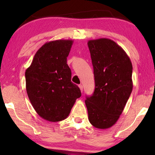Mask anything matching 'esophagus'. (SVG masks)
Listing matches in <instances>:
<instances>
[{
    "mask_svg": "<svg viewBox=\"0 0 155 155\" xmlns=\"http://www.w3.org/2000/svg\"><path fill=\"white\" fill-rule=\"evenodd\" d=\"M78 87H79L80 91H81V92H82V91H83V87H82V84H79V85H78Z\"/></svg>",
    "mask_w": 155,
    "mask_h": 155,
    "instance_id": "obj_1",
    "label": "esophagus"
}]
</instances>
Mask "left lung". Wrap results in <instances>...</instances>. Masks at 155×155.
<instances>
[{"label":"left lung","mask_w":155,"mask_h":155,"mask_svg":"<svg viewBox=\"0 0 155 155\" xmlns=\"http://www.w3.org/2000/svg\"><path fill=\"white\" fill-rule=\"evenodd\" d=\"M95 89L85 104L90 124L111 128L122 114L133 90V65L126 51L107 38L89 40Z\"/></svg>","instance_id":"8db88e82"}]
</instances>
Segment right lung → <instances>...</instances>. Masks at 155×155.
<instances>
[{
	"instance_id": "obj_1",
	"label": "right lung",
	"mask_w": 155,
	"mask_h": 155,
	"mask_svg": "<svg viewBox=\"0 0 155 155\" xmlns=\"http://www.w3.org/2000/svg\"><path fill=\"white\" fill-rule=\"evenodd\" d=\"M71 39L46 42L36 53L25 72L26 90L30 102L40 117L50 122L64 120L71 113L80 90L71 82L67 57Z\"/></svg>"
}]
</instances>
